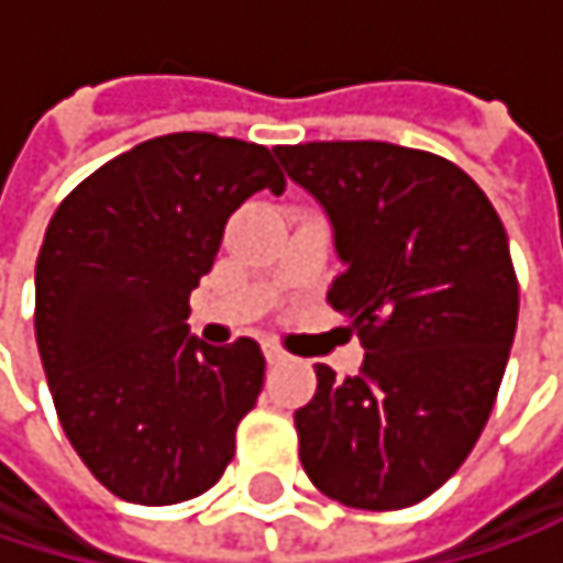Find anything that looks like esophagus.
Returning a JSON list of instances; mask_svg holds the SVG:
<instances>
[{"label": "esophagus", "mask_w": 563, "mask_h": 563, "mask_svg": "<svg viewBox=\"0 0 563 563\" xmlns=\"http://www.w3.org/2000/svg\"><path fill=\"white\" fill-rule=\"evenodd\" d=\"M267 362L271 365H283V362H289V355L283 352L280 345H267Z\"/></svg>", "instance_id": "1"}]
</instances>
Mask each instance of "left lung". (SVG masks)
Listing matches in <instances>:
<instances>
[{"mask_svg": "<svg viewBox=\"0 0 563 563\" xmlns=\"http://www.w3.org/2000/svg\"><path fill=\"white\" fill-rule=\"evenodd\" d=\"M335 228L345 271L329 306L365 345L358 375L316 365L296 410L312 486L349 508L394 511L437 493L476 446L506 375L518 277L503 218L443 156L394 143L274 150Z\"/></svg>", "mask_w": 563, "mask_h": 563, "instance_id": "1", "label": "left lung"}]
</instances>
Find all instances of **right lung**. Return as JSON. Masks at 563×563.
Returning <instances> with one entry per match:
<instances>
[{"mask_svg":"<svg viewBox=\"0 0 563 563\" xmlns=\"http://www.w3.org/2000/svg\"><path fill=\"white\" fill-rule=\"evenodd\" d=\"M261 188H286L267 146L169 133L90 172L45 231L35 339L57 420L126 503L195 499L234 460L264 352L254 339L205 345L185 319L228 218Z\"/></svg>","mask_w":563,"mask_h":563,"instance_id":"1","label":"right lung"}]
</instances>
